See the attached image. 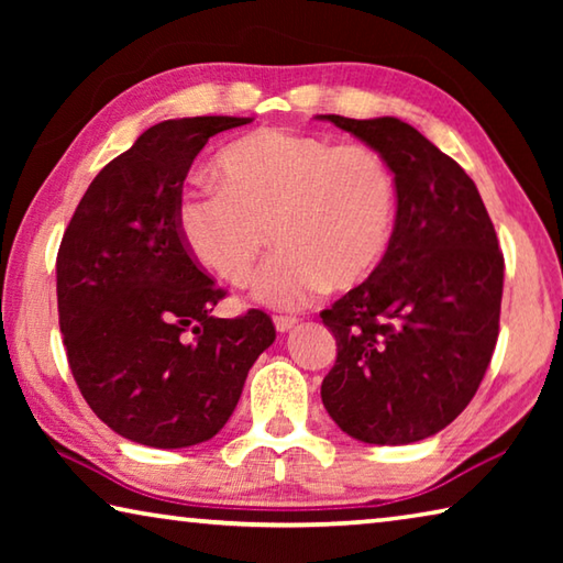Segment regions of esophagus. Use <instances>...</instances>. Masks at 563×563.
<instances>
[{"label":"esophagus","instance_id":"obj_1","mask_svg":"<svg viewBox=\"0 0 563 563\" xmlns=\"http://www.w3.org/2000/svg\"><path fill=\"white\" fill-rule=\"evenodd\" d=\"M273 322H275V330H278V332H290L295 325H298V318H295V316H275Z\"/></svg>","mask_w":563,"mask_h":563}]
</instances>
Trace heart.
Listing matches in <instances>:
<instances>
[{
	"mask_svg": "<svg viewBox=\"0 0 563 563\" xmlns=\"http://www.w3.org/2000/svg\"><path fill=\"white\" fill-rule=\"evenodd\" d=\"M221 186L180 194L176 223L198 265L228 285L253 278L268 228L278 247L255 280V300L295 310L325 288L365 280L395 231L397 184L367 144L261 129L218 156Z\"/></svg>",
	"mask_w": 563,
	"mask_h": 563,
	"instance_id": "b5f03b06",
	"label": "heart"
}]
</instances>
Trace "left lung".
Here are the masks:
<instances>
[{
    "mask_svg": "<svg viewBox=\"0 0 563 563\" xmlns=\"http://www.w3.org/2000/svg\"><path fill=\"white\" fill-rule=\"evenodd\" d=\"M320 119L377 148L397 184L385 258L320 312L338 342L322 405L360 442H419L464 412L497 347V231L474 180L415 126L393 117Z\"/></svg>",
    "mask_w": 563,
    "mask_h": 563,
    "instance_id": "8db88e82",
    "label": "left lung"
}]
</instances>
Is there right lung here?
Masks as SVG:
<instances>
[{"label": "right lung", "mask_w": 563, "mask_h": 563, "mask_svg": "<svg viewBox=\"0 0 563 563\" xmlns=\"http://www.w3.org/2000/svg\"><path fill=\"white\" fill-rule=\"evenodd\" d=\"M253 119H170L99 170L56 255L66 360L103 424L180 450L223 430L247 369L273 345L263 310L213 318L225 290L180 241L176 208L194 158Z\"/></svg>", "instance_id": "add662e5"}]
</instances>
